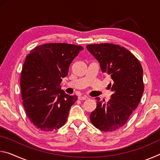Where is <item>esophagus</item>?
I'll return each mask as SVG.
<instances>
[{
  "mask_svg": "<svg viewBox=\"0 0 160 160\" xmlns=\"http://www.w3.org/2000/svg\"><path fill=\"white\" fill-rule=\"evenodd\" d=\"M78 99H79L80 100H86V99H88L89 97L87 96H80V97H78Z\"/></svg>",
  "mask_w": 160,
  "mask_h": 160,
  "instance_id": "34e87169",
  "label": "esophagus"
}]
</instances>
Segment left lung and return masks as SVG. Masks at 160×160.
<instances>
[{"label": "left lung", "instance_id": "obj_1", "mask_svg": "<svg viewBox=\"0 0 160 160\" xmlns=\"http://www.w3.org/2000/svg\"><path fill=\"white\" fill-rule=\"evenodd\" d=\"M86 47L98 61L102 71L113 82L109 85L113 92L109 102L103 104L104 100L95 98L97 107L90 113L91 123L100 131H114L127 122L141 99L144 91L142 66L133 54L119 45L104 43Z\"/></svg>", "mask_w": 160, "mask_h": 160}]
</instances>
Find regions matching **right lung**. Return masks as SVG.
I'll return each mask as SVG.
<instances>
[{
  "label": "right lung",
  "mask_w": 160,
  "mask_h": 160,
  "mask_svg": "<svg viewBox=\"0 0 160 160\" xmlns=\"http://www.w3.org/2000/svg\"><path fill=\"white\" fill-rule=\"evenodd\" d=\"M82 49L81 46L50 43L38 46L27 56L20 76L22 104L29 120L41 131H55L66 123L78 97L65 93L61 83Z\"/></svg>",
  "instance_id": "obj_1"
}]
</instances>
